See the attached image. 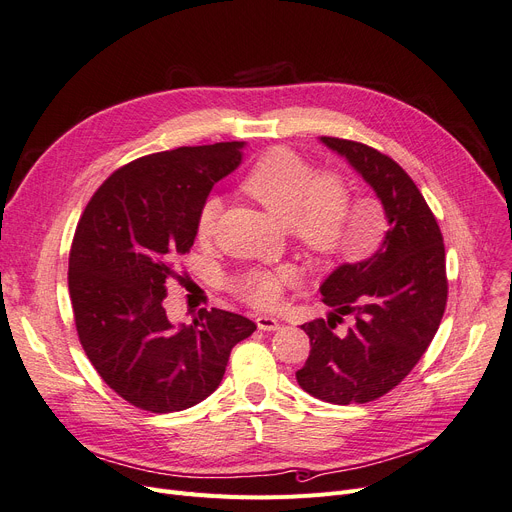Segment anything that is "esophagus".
Returning <instances> with one entry per match:
<instances>
[{
	"mask_svg": "<svg viewBox=\"0 0 512 512\" xmlns=\"http://www.w3.org/2000/svg\"><path fill=\"white\" fill-rule=\"evenodd\" d=\"M255 321H257V328H259V330H263V332H274V330H278V328H280L278 319H274V317H267V315H259Z\"/></svg>",
	"mask_w": 512,
	"mask_h": 512,
	"instance_id": "34e87169",
	"label": "esophagus"
}]
</instances>
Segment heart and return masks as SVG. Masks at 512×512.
Masks as SVG:
<instances>
[{
  "label": "heart",
  "mask_w": 512,
  "mask_h": 512,
  "mask_svg": "<svg viewBox=\"0 0 512 512\" xmlns=\"http://www.w3.org/2000/svg\"><path fill=\"white\" fill-rule=\"evenodd\" d=\"M240 188L286 224L294 240L311 255L332 257L355 249V238L348 228L351 191L342 176L334 172L315 174L307 159L276 147L255 161ZM220 211L218 197L203 201L195 222L199 240L213 236ZM284 282L286 274L253 272L236 284V290L247 303L265 309L280 301Z\"/></svg>",
  "instance_id": "obj_1"
}]
</instances>
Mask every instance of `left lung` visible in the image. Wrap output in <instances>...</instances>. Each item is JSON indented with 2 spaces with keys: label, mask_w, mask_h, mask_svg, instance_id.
Returning a JSON list of instances; mask_svg holds the SVG:
<instances>
[{
  "label": "left lung",
  "mask_w": 512,
  "mask_h": 512,
  "mask_svg": "<svg viewBox=\"0 0 512 512\" xmlns=\"http://www.w3.org/2000/svg\"><path fill=\"white\" fill-rule=\"evenodd\" d=\"M319 141L373 188L388 230L369 259L340 265L319 286L334 313L301 326L311 353L297 382L332 405H363L405 380L440 328L448 299L444 240L417 184L392 157L357 141ZM342 314L354 315L346 333L335 330Z\"/></svg>",
  "instance_id": "1"
}]
</instances>
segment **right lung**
<instances>
[{
	"mask_svg": "<svg viewBox=\"0 0 512 512\" xmlns=\"http://www.w3.org/2000/svg\"><path fill=\"white\" fill-rule=\"evenodd\" d=\"M245 143L178 147L130 161L80 215L68 290L78 340L101 380L132 407L176 413L220 386L232 348L257 326L199 309L191 326L166 315L174 263L195 242L213 184L234 172Z\"/></svg>",
	"mask_w": 512,
	"mask_h": 512,
	"instance_id": "obj_1",
	"label": "right lung"
}]
</instances>
